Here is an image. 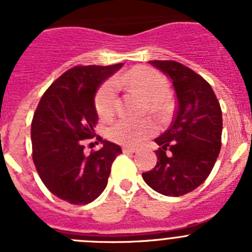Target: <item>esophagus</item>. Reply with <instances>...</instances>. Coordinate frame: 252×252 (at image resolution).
<instances>
[{"mask_svg": "<svg viewBox=\"0 0 252 252\" xmlns=\"http://www.w3.org/2000/svg\"><path fill=\"white\" fill-rule=\"evenodd\" d=\"M122 151L126 154H131V153H135V151H136V149L130 148V146H124V148H122Z\"/></svg>", "mask_w": 252, "mask_h": 252, "instance_id": "esophagus-1", "label": "esophagus"}]
</instances>
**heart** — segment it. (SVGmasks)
Segmentation results:
<instances>
[{"instance_id":"b5f03b06","label":"heart","mask_w":252,"mask_h":252,"mask_svg":"<svg viewBox=\"0 0 252 252\" xmlns=\"http://www.w3.org/2000/svg\"><path fill=\"white\" fill-rule=\"evenodd\" d=\"M117 87H127L141 93L149 102L151 112L162 111V101L169 93L165 79L148 68H135L124 75L115 78V82L108 81L95 94V110L102 120L112 119L117 107ZM155 131L150 121H132L122 119L116 122L108 131L112 141L124 146H137Z\"/></svg>"}]
</instances>
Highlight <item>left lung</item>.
Masks as SVG:
<instances>
[{"instance_id": "left-lung-1", "label": "left lung", "mask_w": 252, "mask_h": 252, "mask_svg": "<svg viewBox=\"0 0 252 252\" xmlns=\"http://www.w3.org/2000/svg\"><path fill=\"white\" fill-rule=\"evenodd\" d=\"M169 78L177 94L174 121L155 139L158 162L142 173L150 188L179 197L201 186L221 150L222 111L212 87L192 69L173 60H151Z\"/></svg>"}]
</instances>
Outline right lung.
Masks as SVG:
<instances>
[{"instance_id":"add662e5","label":"right lung","mask_w":252,"mask_h":252,"mask_svg":"<svg viewBox=\"0 0 252 252\" xmlns=\"http://www.w3.org/2000/svg\"><path fill=\"white\" fill-rule=\"evenodd\" d=\"M122 66H74L60 75L40 99L31 122L32 160L46 188L72 204L91 203L108 182L113 160L122 153L102 140L99 150L84 154L82 140L93 137L98 115L94 95Z\"/></svg>"}]
</instances>
